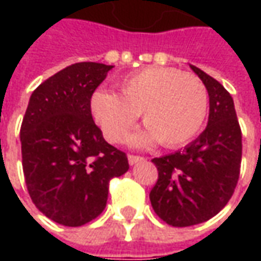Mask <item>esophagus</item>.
I'll use <instances>...</instances> for the list:
<instances>
[{"label": "esophagus", "mask_w": 261, "mask_h": 261, "mask_svg": "<svg viewBox=\"0 0 261 261\" xmlns=\"http://www.w3.org/2000/svg\"><path fill=\"white\" fill-rule=\"evenodd\" d=\"M145 158L144 156H138V155H127V161H129V164L130 166H134L136 163H139V161H144Z\"/></svg>", "instance_id": "1"}]
</instances>
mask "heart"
Returning <instances> with one entry per match:
<instances>
[{"label":"heart","instance_id":"heart-1","mask_svg":"<svg viewBox=\"0 0 261 261\" xmlns=\"http://www.w3.org/2000/svg\"><path fill=\"white\" fill-rule=\"evenodd\" d=\"M122 95L97 88L90 98L91 115L110 142H120L139 113L145 129L129 138L134 146L177 148L192 141L205 122L209 97L205 84L175 68L149 66L125 76Z\"/></svg>","mask_w":261,"mask_h":261}]
</instances>
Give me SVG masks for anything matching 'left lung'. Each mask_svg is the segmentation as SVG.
Returning a JSON list of instances; mask_svg holds the SVG:
<instances>
[{"label":"left lung","instance_id":"1","mask_svg":"<svg viewBox=\"0 0 261 261\" xmlns=\"http://www.w3.org/2000/svg\"><path fill=\"white\" fill-rule=\"evenodd\" d=\"M190 68L207 90V126L185 149L152 160L158 181L149 193L151 205L173 226L202 224L228 203L238 181L243 152L231 94L197 66Z\"/></svg>","mask_w":261,"mask_h":261}]
</instances>
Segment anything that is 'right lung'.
<instances>
[{"label":"right lung","mask_w":261,"mask_h":261,"mask_svg":"<svg viewBox=\"0 0 261 261\" xmlns=\"http://www.w3.org/2000/svg\"><path fill=\"white\" fill-rule=\"evenodd\" d=\"M113 65L78 62L30 95L20 130L25 186L36 207L65 226L105 211L109 181L129 170L125 152L95 126L90 98Z\"/></svg>","instance_id":"1"}]
</instances>
